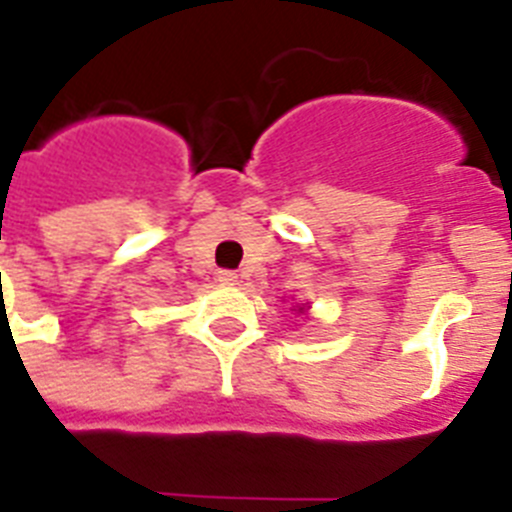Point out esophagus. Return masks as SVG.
Masks as SVG:
<instances>
[{
	"mask_svg": "<svg viewBox=\"0 0 512 512\" xmlns=\"http://www.w3.org/2000/svg\"><path fill=\"white\" fill-rule=\"evenodd\" d=\"M217 279H220L222 285H235V282H238V274H235L233 269H220V272H217Z\"/></svg>",
	"mask_w": 512,
	"mask_h": 512,
	"instance_id": "obj_1",
	"label": "esophagus"
}]
</instances>
